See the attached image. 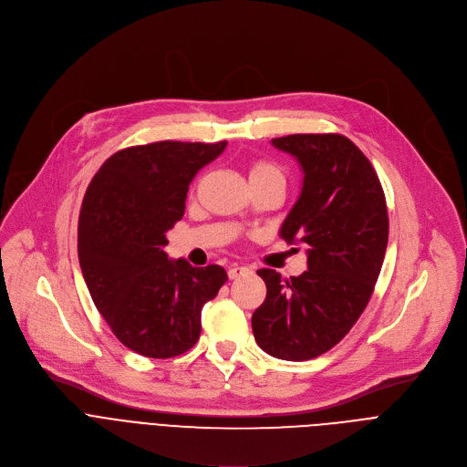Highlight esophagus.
I'll return each mask as SVG.
<instances>
[{
    "label": "esophagus",
    "instance_id": "34e87169",
    "mask_svg": "<svg viewBox=\"0 0 467 467\" xmlns=\"http://www.w3.org/2000/svg\"><path fill=\"white\" fill-rule=\"evenodd\" d=\"M247 274H251V270L245 268V265H231L229 272H227V275H229L231 281H233V279H238V277H244V275H247Z\"/></svg>",
    "mask_w": 467,
    "mask_h": 467
}]
</instances>
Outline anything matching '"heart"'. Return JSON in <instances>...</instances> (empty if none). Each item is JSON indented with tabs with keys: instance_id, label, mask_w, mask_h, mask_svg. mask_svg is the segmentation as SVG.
I'll return each instance as SVG.
<instances>
[{
	"instance_id": "b5f03b06",
	"label": "heart",
	"mask_w": 467,
	"mask_h": 467,
	"mask_svg": "<svg viewBox=\"0 0 467 467\" xmlns=\"http://www.w3.org/2000/svg\"><path fill=\"white\" fill-rule=\"evenodd\" d=\"M265 177H277V179H285L283 171L277 164L268 162V161H258L254 164H251L249 170V179H265Z\"/></svg>"
}]
</instances>
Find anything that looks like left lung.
<instances>
[{
    "instance_id": "8db88e82",
    "label": "left lung",
    "mask_w": 467,
    "mask_h": 467,
    "mask_svg": "<svg viewBox=\"0 0 467 467\" xmlns=\"http://www.w3.org/2000/svg\"><path fill=\"white\" fill-rule=\"evenodd\" d=\"M272 144L305 173L281 236L306 245L308 270L290 279L258 270L268 292L251 325L262 351L301 362L335 348L368 306L388 245V211L371 162L349 139L328 132Z\"/></svg>"
}]
</instances>
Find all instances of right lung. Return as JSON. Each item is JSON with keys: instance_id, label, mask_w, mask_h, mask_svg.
I'll list each match as a JSON object with an SVG mask.
<instances>
[{"instance_id": "1", "label": "right lung", "mask_w": 467, "mask_h": 467, "mask_svg": "<svg viewBox=\"0 0 467 467\" xmlns=\"http://www.w3.org/2000/svg\"><path fill=\"white\" fill-rule=\"evenodd\" d=\"M227 142H153L109 157L90 181L78 229L81 272L114 337L150 358L186 353L202 335V308L218 296L222 265L193 268L164 253L193 175Z\"/></svg>"}]
</instances>
